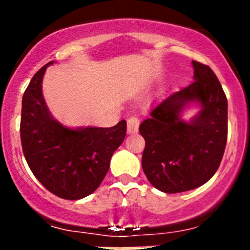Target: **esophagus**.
I'll return each mask as SVG.
<instances>
[{
  "instance_id": "34e87169",
  "label": "esophagus",
  "mask_w": 250,
  "mask_h": 250,
  "mask_svg": "<svg viewBox=\"0 0 250 250\" xmlns=\"http://www.w3.org/2000/svg\"><path fill=\"white\" fill-rule=\"evenodd\" d=\"M140 121L137 116H130L127 121V132L128 134H134L139 130Z\"/></svg>"
}]
</instances>
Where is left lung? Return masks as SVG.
<instances>
[{"mask_svg": "<svg viewBox=\"0 0 250 250\" xmlns=\"http://www.w3.org/2000/svg\"><path fill=\"white\" fill-rule=\"evenodd\" d=\"M193 82L158 102L139 127L145 139L141 166L160 191L179 193L206 184L223 160L228 141V99L208 65L192 62ZM191 102L201 106L190 121L181 118Z\"/></svg>", "mask_w": 250, "mask_h": 250, "instance_id": "left-lung-1", "label": "left lung"}]
</instances>
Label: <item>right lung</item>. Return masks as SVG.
<instances>
[{
  "label": "right lung",
  "instance_id": "add662e5",
  "mask_svg": "<svg viewBox=\"0 0 250 250\" xmlns=\"http://www.w3.org/2000/svg\"><path fill=\"white\" fill-rule=\"evenodd\" d=\"M50 64L34 75L22 95V152L31 172L49 192L64 200H81L104 180L113 152L125 140L127 122L76 129L58 122L42 95V80Z\"/></svg>",
  "mask_w": 250,
  "mask_h": 250
}]
</instances>
